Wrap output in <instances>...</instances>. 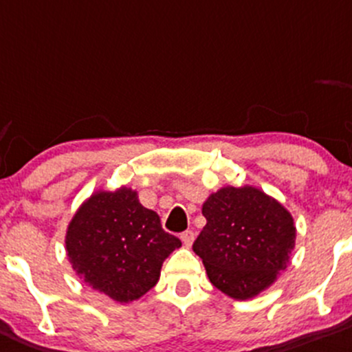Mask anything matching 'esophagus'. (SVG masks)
Listing matches in <instances>:
<instances>
[{
    "mask_svg": "<svg viewBox=\"0 0 352 352\" xmlns=\"http://www.w3.org/2000/svg\"><path fill=\"white\" fill-rule=\"evenodd\" d=\"M195 238H196V236H195V232H192V231H184L183 234H181V241H183V244L186 248H191V244L195 243Z\"/></svg>",
    "mask_w": 352,
    "mask_h": 352,
    "instance_id": "1",
    "label": "esophagus"
}]
</instances>
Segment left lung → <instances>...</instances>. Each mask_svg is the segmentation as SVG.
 Here are the masks:
<instances>
[{
  "mask_svg": "<svg viewBox=\"0 0 352 352\" xmlns=\"http://www.w3.org/2000/svg\"><path fill=\"white\" fill-rule=\"evenodd\" d=\"M206 226L192 244L209 281L229 298L251 299L286 270L296 244L291 212L254 186H224L203 203Z\"/></svg>",
  "mask_w": 352,
  "mask_h": 352,
  "instance_id": "8db88e82",
  "label": "left lung"
}]
</instances>
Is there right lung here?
<instances>
[{"mask_svg":"<svg viewBox=\"0 0 352 352\" xmlns=\"http://www.w3.org/2000/svg\"><path fill=\"white\" fill-rule=\"evenodd\" d=\"M65 243L82 283L116 302L136 301L155 287L164 259L181 248L157 212L126 186L93 192L69 221Z\"/></svg>","mask_w":352,"mask_h":352,"instance_id":"obj_1","label":"right lung"}]
</instances>
